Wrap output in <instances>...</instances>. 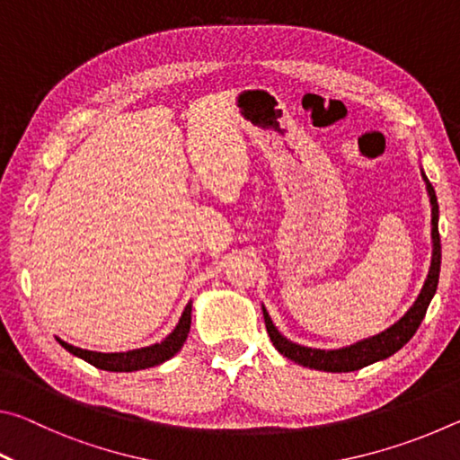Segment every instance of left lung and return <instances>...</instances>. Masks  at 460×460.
I'll return each mask as SVG.
<instances>
[{
	"label": "left lung",
	"instance_id": "obj_1",
	"mask_svg": "<svg viewBox=\"0 0 460 460\" xmlns=\"http://www.w3.org/2000/svg\"><path fill=\"white\" fill-rule=\"evenodd\" d=\"M420 172L426 182V192L428 199H430L432 207V260H430V270H428V276L424 279L422 290H420L418 298L414 300L406 314H403L400 321H395L392 326H387L385 331H381L373 337L361 339L353 342V345L339 347V349H316V347H305L298 345L290 339H286L282 332L278 331V326L271 321L266 306L261 305L263 310V321H266V329L271 342L278 349L279 353L288 359L302 365V367L316 369V371H329V373H347V371H357L361 367H367L371 363L384 361L394 353H398L400 349L406 345V342L414 337L418 331L420 323L424 321L426 310L430 306V302L436 294V288H438V276H440V235H438V200H436L434 186L428 181L422 164H420Z\"/></svg>",
	"mask_w": 460,
	"mask_h": 460
}]
</instances>
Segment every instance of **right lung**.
<instances>
[{
	"instance_id": "1",
	"label": "right lung",
	"mask_w": 460,
	"mask_h": 460,
	"mask_svg": "<svg viewBox=\"0 0 460 460\" xmlns=\"http://www.w3.org/2000/svg\"><path fill=\"white\" fill-rule=\"evenodd\" d=\"M190 318H192V300L184 306V313L181 321L174 326V331L168 334L166 339L160 342H154V345H147L142 349H131V351H121V353H101V351H89V349L75 347L71 342H65L57 337L62 347L66 349L68 353L79 357V359L91 363L93 367L105 369V371H139L147 367H155V365H162L168 359L181 351L186 337L190 332Z\"/></svg>"
}]
</instances>
